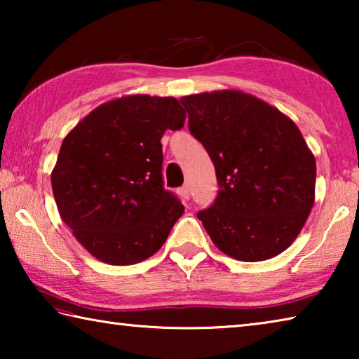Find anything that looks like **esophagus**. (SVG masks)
<instances>
[{
	"label": "esophagus",
	"mask_w": 359,
	"mask_h": 359,
	"mask_svg": "<svg viewBox=\"0 0 359 359\" xmlns=\"http://www.w3.org/2000/svg\"><path fill=\"white\" fill-rule=\"evenodd\" d=\"M179 194H180V196L184 198V199L190 198V187H188V185L180 187V188H179Z\"/></svg>",
	"instance_id": "esophagus-1"
}]
</instances>
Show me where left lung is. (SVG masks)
Wrapping results in <instances>:
<instances>
[{"instance_id": "obj_1", "label": "left lung", "mask_w": 359, "mask_h": 359, "mask_svg": "<svg viewBox=\"0 0 359 359\" xmlns=\"http://www.w3.org/2000/svg\"><path fill=\"white\" fill-rule=\"evenodd\" d=\"M188 128L214 161L218 196L198 212L228 257L264 261L293 244L315 201V156L296 123L239 90L180 100Z\"/></svg>"}]
</instances>
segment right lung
<instances>
[{
  "label": "right lung",
  "instance_id": "right-lung-1",
  "mask_svg": "<svg viewBox=\"0 0 359 359\" xmlns=\"http://www.w3.org/2000/svg\"><path fill=\"white\" fill-rule=\"evenodd\" d=\"M187 114L172 96L130 95L93 109L52 171L62 220L102 263L136 264L165 244L184 205L163 187L161 137Z\"/></svg>",
  "mask_w": 359,
  "mask_h": 359
}]
</instances>
